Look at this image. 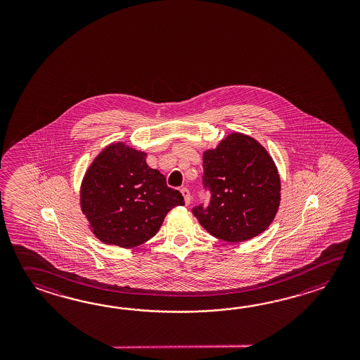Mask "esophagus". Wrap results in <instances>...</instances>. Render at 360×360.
<instances>
[{
    "label": "esophagus",
    "mask_w": 360,
    "mask_h": 360,
    "mask_svg": "<svg viewBox=\"0 0 360 360\" xmlns=\"http://www.w3.org/2000/svg\"><path fill=\"white\" fill-rule=\"evenodd\" d=\"M181 194H183L184 195V200H185V205H186V206H188V205H191V195L189 189H186V188H183V189H181Z\"/></svg>",
    "instance_id": "esophagus-1"
}]
</instances>
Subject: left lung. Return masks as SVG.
Instances as JSON below:
<instances>
[{"label":"left lung","instance_id":"8db88e82","mask_svg":"<svg viewBox=\"0 0 360 360\" xmlns=\"http://www.w3.org/2000/svg\"><path fill=\"white\" fill-rule=\"evenodd\" d=\"M208 206L191 211L214 237L239 243L268 229L281 203L276 163L257 140L234 132L203 153Z\"/></svg>","mask_w":360,"mask_h":360}]
</instances>
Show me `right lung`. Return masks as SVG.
<instances>
[{"instance_id":"1","label":"right lung","mask_w":360,"mask_h":360,"mask_svg":"<svg viewBox=\"0 0 360 360\" xmlns=\"http://www.w3.org/2000/svg\"><path fill=\"white\" fill-rule=\"evenodd\" d=\"M146 153L110 144L92 161L81 185V210L94 236L107 245L134 248L157 234L184 197L146 165Z\"/></svg>"}]
</instances>
